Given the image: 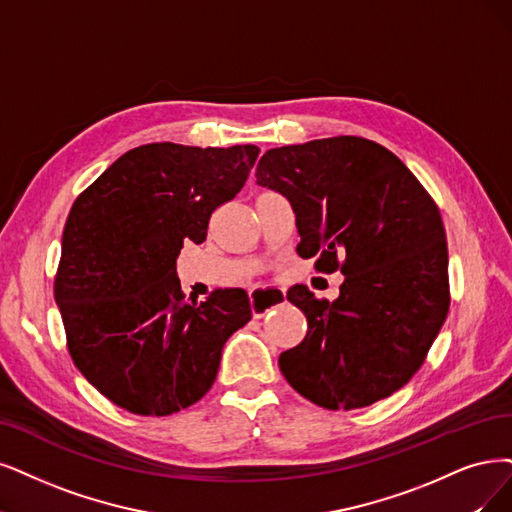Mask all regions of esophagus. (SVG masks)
Returning a JSON list of instances; mask_svg holds the SVG:
<instances>
[{
	"instance_id": "obj_1",
	"label": "esophagus",
	"mask_w": 512,
	"mask_h": 512,
	"mask_svg": "<svg viewBox=\"0 0 512 512\" xmlns=\"http://www.w3.org/2000/svg\"><path fill=\"white\" fill-rule=\"evenodd\" d=\"M249 299H251L253 316L261 318V316L268 314L270 308H274V306H278V304H282V301H285V291L276 289V287H255V289H251Z\"/></svg>"
}]
</instances>
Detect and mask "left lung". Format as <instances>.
Returning <instances> with one entry per match:
<instances>
[{
	"label": "left lung",
	"mask_w": 512,
	"mask_h": 512,
	"mask_svg": "<svg viewBox=\"0 0 512 512\" xmlns=\"http://www.w3.org/2000/svg\"><path fill=\"white\" fill-rule=\"evenodd\" d=\"M257 183L291 202L297 253L346 276L335 301L301 285L287 293L308 333L280 354L282 375L325 409L367 407L403 388L449 310L437 204L392 151L363 137L268 149Z\"/></svg>",
	"instance_id": "8db88e82"
}]
</instances>
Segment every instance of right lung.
<instances>
[{
  "instance_id": "1",
  "label": "right lung",
  "mask_w": 512,
  "mask_h": 512,
  "mask_svg": "<svg viewBox=\"0 0 512 512\" xmlns=\"http://www.w3.org/2000/svg\"><path fill=\"white\" fill-rule=\"evenodd\" d=\"M259 156L255 145L147 143L126 151L73 202L54 299L75 367L137 415H170L211 390L227 339L251 320L242 289L185 299L183 240H206Z\"/></svg>"
}]
</instances>
